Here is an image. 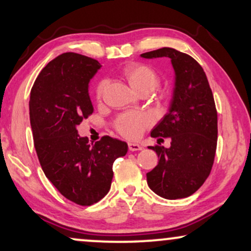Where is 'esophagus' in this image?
I'll return each instance as SVG.
<instances>
[{
  "label": "esophagus",
  "mask_w": 251,
  "mask_h": 251,
  "mask_svg": "<svg viewBox=\"0 0 251 251\" xmlns=\"http://www.w3.org/2000/svg\"><path fill=\"white\" fill-rule=\"evenodd\" d=\"M128 147H129L130 152H136V151L143 150L142 146L138 145V144H135V143H129L128 144Z\"/></svg>",
  "instance_id": "1"
}]
</instances>
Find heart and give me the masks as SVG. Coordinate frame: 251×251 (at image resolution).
I'll return each instance as SVG.
<instances>
[{
  "instance_id": "heart-1",
  "label": "heart",
  "mask_w": 251,
  "mask_h": 251,
  "mask_svg": "<svg viewBox=\"0 0 251 251\" xmlns=\"http://www.w3.org/2000/svg\"><path fill=\"white\" fill-rule=\"evenodd\" d=\"M122 76L126 78L133 90L138 94H149L159 84V75L152 66L143 63H130L123 66ZM108 81L101 80L96 88L98 100L104 97ZM151 125V119L145 114L125 113L119 115L114 121V128L120 135L128 139H138L144 130Z\"/></svg>"
}]
</instances>
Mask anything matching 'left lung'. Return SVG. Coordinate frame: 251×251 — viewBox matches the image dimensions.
I'll return each instance as SVG.
<instances>
[{"mask_svg":"<svg viewBox=\"0 0 251 251\" xmlns=\"http://www.w3.org/2000/svg\"><path fill=\"white\" fill-rule=\"evenodd\" d=\"M142 57H169L176 73L169 112L151 132L153 138L169 137L171 146H150L160 160L147 173V184L164 199L187 198L203 185L214 164L218 135L214 96L203 68L190 54L161 48Z\"/></svg>","mask_w":251,"mask_h":251,"instance_id":"obj_1","label":"left lung"}]
</instances>
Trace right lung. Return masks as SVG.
Listing matches in <instances>:
<instances>
[{"instance_id":"1","label":"right lung","mask_w":251,"mask_h":251,"mask_svg":"<svg viewBox=\"0 0 251 251\" xmlns=\"http://www.w3.org/2000/svg\"><path fill=\"white\" fill-rule=\"evenodd\" d=\"M101 65L66 52L41 71L30 90L29 118L42 170L54 187L78 205L100 201L111 188L113 163L128 145L109 136L94 145L76 126L94 112L89 82Z\"/></svg>"}]
</instances>
